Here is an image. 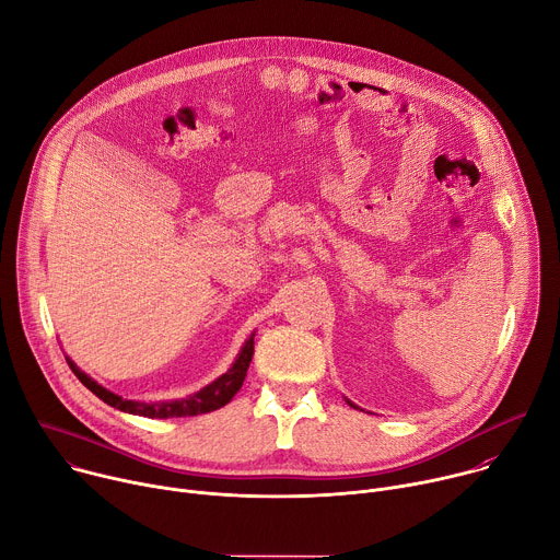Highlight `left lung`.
I'll return each mask as SVG.
<instances>
[{"instance_id":"left-lung-1","label":"left lung","mask_w":560,"mask_h":560,"mask_svg":"<svg viewBox=\"0 0 560 560\" xmlns=\"http://www.w3.org/2000/svg\"><path fill=\"white\" fill-rule=\"evenodd\" d=\"M346 401H348V404H350V406H352V408H357V406H354V404H352V401H350V398H346Z\"/></svg>"}]
</instances>
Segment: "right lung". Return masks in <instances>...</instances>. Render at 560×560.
<instances>
[{"instance_id": "1", "label": "right lung", "mask_w": 560, "mask_h": 560, "mask_svg": "<svg viewBox=\"0 0 560 560\" xmlns=\"http://www.w3.org/2000/svg\"><path fill=\"white\" fill-rule=\"evenodd\" d=\"M253 354H255V332L246 339L242 350H238V354L232 361V365L228 368V372H223L212 383L203 385L201 389L188 394L186 398H171V401H135V398H124V396L110 392L108 387H104L102 383H97L93 376H89L70 357H66V361H68L70 370L74 372V376L110 408H117L126 415L148 417V419H179V417L206 415V412L219 410L225 404H230L232 396L244 385Z\"/></svg>"}]
</instances>
